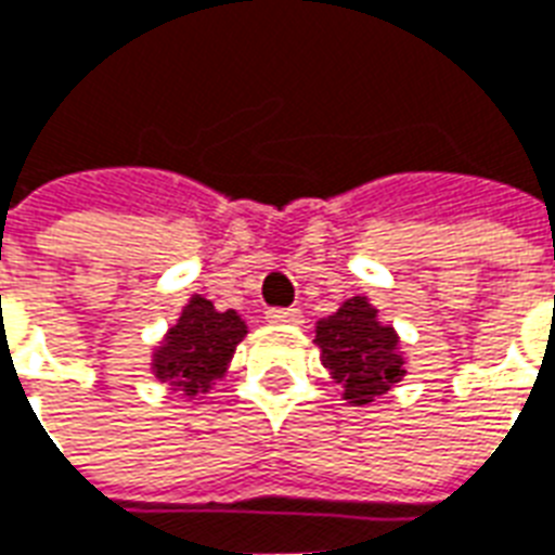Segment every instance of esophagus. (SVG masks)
<instances>
[{"instance_id":"1","label":"esophagus","mask_w":555,"mask_h":555,"mask_svg":"<svg viewBox=\"0 0 555 555\" xmlns=\"http://www.w3.org/2000/svg\"><path fill=\"white\" fill-rule=\"evenodd\" d=\"M266 318L272 321V324H300L304 321V315H300V309H266Z\"/></svg>"}]
</instances>
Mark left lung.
<instances>
[{
    "label": "left lung",
    "mask_w": 555,
    "mask_h": 555,
    "mask_svg": "<svg viewBox=\"0 0 555 555\" xmlns=\"http://www.w3.org/2000/svg\"><path fill=\"white\" fill-rule=\"evenodd\" d=\"M321 362L333 379L345 385V399L367 405L373 397L388 393L405 376V359L399 356V336L382 324L367 298H350L338 312L315 326Z\"/></svg>",
    "instance_id": "8db88e82"
}]
</instances>
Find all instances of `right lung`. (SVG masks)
I'll return each instance as SVG.
<instances>
[{"label":"right lung","mask_w":555,"mask_h":555,"mask_svg":"<svg viewBox=\"0 0 555 555\" xmlns=\"http://www.w3.org/2000/svg\"><path fill=\"white\" fill-rule=\"evenodd\" d=\"M246 333V321L234 309L219 312L210 300L193 295L153 353V373L156 379L182 390L184 397L205 393L225 376L231 356Z\"/></svg>","instance_id":"obj_1"}]
</instances>
